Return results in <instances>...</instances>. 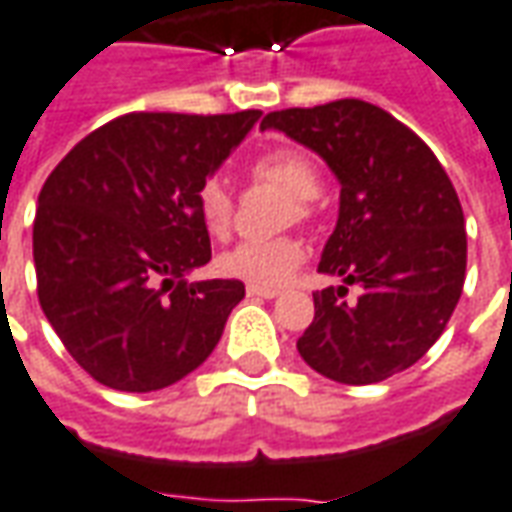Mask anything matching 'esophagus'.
Returning <instances> with one entry per match:
<instances>
[{"mask_svg":"<svg viewBox=\"0 0 512 512\" xmlns=\"http://www.w3.org/2000/svg\"><path fill=\"white\" fill-rule=\"evenodd\" d=\"M281 290H270V287H256V284H248V298H267V301H273L278 298Z\"/></svg>","mask_w":512,"mask_h":512,"instance_id":"1","label":"esophagus"}]
</instances>
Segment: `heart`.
I'll list each match as a JSON object with an SVG mask.
<instances>
[{
    "label": "heart",
    "mask_w": 512,
    "mask_h": 512,
    "mask_svg": "<svg viewBox=\"0 0 512 512\" xmlns=\"http://www.w3.org/2000/svg\"><path fill=\"white\" fill-rule=\"evenodd\" d=\"M250 178L292 200L295 220L312 217V197L320 192V169L315 158L298 147H273L250 161ZM197 217L211 236H225L234 220V197L225 183L209 178L197 189ZM306 259V248L298 239L276 242H242L220 256V270L225 276L248 281L256 287H284Z\"/></svg>",
    "instance_id": "b5f03b06"
}]
</instances>
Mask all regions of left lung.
I'll return each mask as SVG.
<instances>
[{"mask_svg":"<svg viewBox=\"0 0 512 512\" xmlns=\"http://www.w3.org/2000/svg\"><path fill=\"white\" fill-rule=\"evenodd\" d=\"M315 150L340 181V217L317 270L343 287L315 292L303 362L340 384L401 373L435 345L465 281V220L446 169L379 105L337 100L264 116ZM348 286L357 302H343Z\"/></svg>","mask_w":512,"mask_h":512,"instance_id":"1","label":"left lung"}]
</instances>
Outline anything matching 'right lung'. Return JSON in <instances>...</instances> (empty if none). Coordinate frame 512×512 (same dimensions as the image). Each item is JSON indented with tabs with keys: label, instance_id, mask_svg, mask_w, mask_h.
I'll return each mask as SVG.
<instances>
[{
	"label": "right lung",
	"instance_id": "right-lung-1",
	"mask_svg": "<svg viewBox=\"0 0 512 512\" xmlns=\"http://www.w3.org/2000/svg\"><path fill=\"white\" fill-rule=\"evenodd\" d=\"M259 116L125 114L52 169L33 222L38 301L91 379L161 390L220 343L245 284L186 278L211 259L195 197Z\"/></svg>",
	"mask_w": 512,
	"mask_h": 512
}]
</instances>
